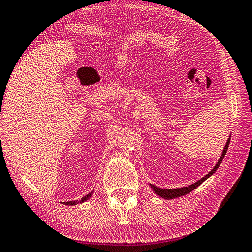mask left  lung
I'll return each mask as SVG.
<instances>
[{
  "instance_id": "left-lung-1",
  "label": "left lung",
  "mask_w": 252,
  "mask_h": 252,
  "mask_svg": "<svg viewBox=\"0 0 252 252\" xmlns=\"http://www.w3.org/2000/svg\"><path fill=\"white\" fill-rule=\"evenodd\" d=\"M230 136H231V135H230ZM229 143H230V138L228 139L227 143H225V146H224V148H223V151H222V155H221L220 159L218 160V162H217V164L215 165V168H213V169L211 170V171L207 174V176H204L203 178L200 179V180H198L197 182H194V183H192V185H190V186H188V187L177 188V189H161V188H159V187L150 185L151 188H152V190L155 191V192H156L158 195H159V197L163 198V199H167V200H171V199L178 198V197H182V195L190 193L191 191H193V190L195 189V188H198L200 185H201V183H202L203 181H206L209 177H211L212 174L217 171V169L219 168V165L221 164V162H222V160H223L225 153H227Z\"/></svg>"
}]
</instances>
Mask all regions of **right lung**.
<instances>
[{"label": "right lung", "instance_id": "right-lung-1", "mask_svg": "<svg viewBox=\"0 0 252 252\" xmlns=\"http://www.w3.org/2000/svg\"><path fill=\"white\" fill-rule=\"evenodd\" d=\"M91 195H92V192L87 194L85 197H83L81 200H75V201H67V202H63V203L66 204V206H75V204H78V203H82L84 201H87L88 199H90Z\"/></svg>", "mask_w": 252, "mask_h": 252}]
</instances>
